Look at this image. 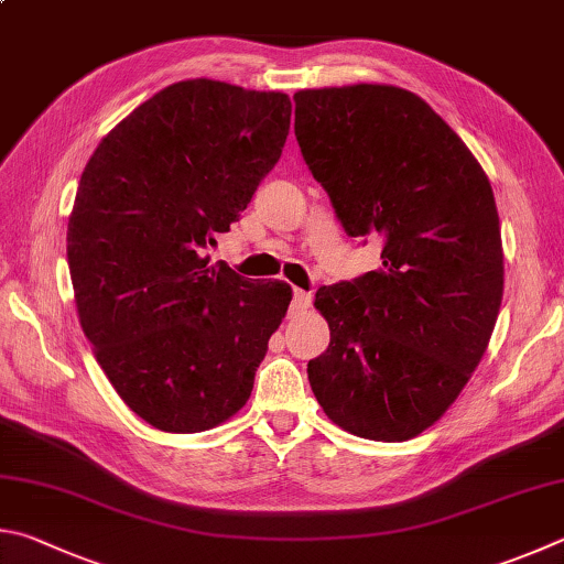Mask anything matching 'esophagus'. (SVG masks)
Instances as JSON below:
<instances>
[{
  "instance_id": "34e87169",
  "label": "esophagus",
  "mask_w": 564,
  "mask_h": 564,
  "mask_svg": "<svg viewBox=\"0 0 564 564\" xmlns=\"http://www.w3.org/2000/svg\"><path fill=\"white\" fill-rule=\"evenodd\" d=\"M312 304V292L304 290H294V300H292V312H307Z\"/></svg>"
}]
</instances>
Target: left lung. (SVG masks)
I'll return each instance as SVG.
<instances>
[{
  "mask_svg": "<svg viewBox=\"0 0 564 564\" xmlns=\"http://www.w3.org/2000/svg\"><path fill=\"white\" fill-rule=\"evenodd\" d=\"M294 135L351 237L381 235V267L319 288L332 341L307 364L324 413L369 441L433 426L488 349L502 240L486 171L421 96L391 84L304 88Z\"/></svg>",
  "mask_w": 564,
  "mask_h": 564,
  "instance_id": "obj_1",
  "label": "left lung"
}]
</instances>
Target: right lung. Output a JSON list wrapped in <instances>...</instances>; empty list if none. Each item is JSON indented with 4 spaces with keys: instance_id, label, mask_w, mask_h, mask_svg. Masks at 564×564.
I'll use <instances>...</instances> for the list:
<instances>
[{
    "instance_id": "add662e5",
    "label": "right lung",
    "mask_w": 564,
    "mask_h": 564,
    "mask_svg": "<svg viewBox=\"0 0 564 564\" xmlns=\"http://www.w3.org/2000/svg\"><path fill=\"white\" fill-rule=\"evenodd\" d=\"M290 116L282 91L187 78L128 113L84 167L66 232L78 322L158 431L232 419L288 314V282H250L205 250L280 161Z\"/></svg>"
}]
</instances>
